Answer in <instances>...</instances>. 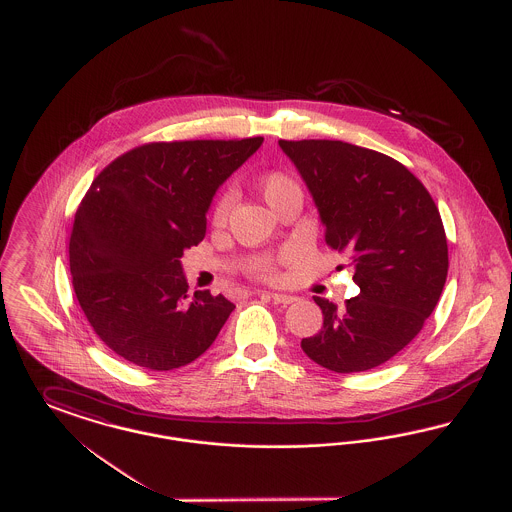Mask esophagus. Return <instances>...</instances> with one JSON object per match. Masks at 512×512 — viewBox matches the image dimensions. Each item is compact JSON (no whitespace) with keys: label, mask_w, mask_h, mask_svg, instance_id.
Masks as SVG:
<instances>
[{"label":"esophagus","mask_w":512,"mask_h":512,"mask_svg":"<svg viewBox=\"0 0 512 512\" xmlns=\"http://www.w3.org/2000/svg\"><path fill=\"white\" fill-rule=\"evenodd\" d=\"M270 297H272V301L274 303H278V305H292L297 301V297L295 295H288V293H270Z\"/></svg>","instance_id":"1"}]
</instances>
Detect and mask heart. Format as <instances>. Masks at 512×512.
<instances>
[{"mask_svg":"<svg viewBox=\"0 0 512 512\" xmlns=\"http://www.w3.org/2000/svg\"><path fill=\"white\" fill-rule=\"evenodd\" d=\"M257 188L261 190V194L267 199L268 205L274 207L280 197H284V195L292 192V190H297L299 182H297V178L293 176L292 172L284 171V169H270V171H265L259 176ZM230 209H232V194L224 192V194L219 195V199L213 205V213H211L213 222L219 224V226L224 224L228 220ZM293 253H295L293 247H286V249H282L276 255H268V253H265V255H255V257L249 259L247 270H249L251 276L261 278V280H278V276H280V263L290 261Z\"/></svg>","mask_w":512,"mask_h":512,"instance_id":"b5f03b06","label":"heart"}]
</instances>
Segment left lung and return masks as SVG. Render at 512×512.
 Wrapping results in <instances>:
<instances>
[{
  "mask_svg": "<svg viewBox=\"0 0 512 512\" xmlns=\"http://www.w3.org/2000/svg\"><path fill=\"white\" fill-rule=\"evenodd\" d=\"M307 182L326 245L353 265L359 295L336 307L315 295L320 332L309 359L349 374L384 365L422 330L443 292L449 255L438 205L403 163L340 140H280Z\"/></svg>",
  "mask_w": 512,
  "mask_h": 512,
  "instance_id": "1",
  "label": "left lung"
}]
</instances>
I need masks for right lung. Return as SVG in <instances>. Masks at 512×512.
<instances>
[{"label":"right lung","instance_id":"right-lung-1","mask_svg":"<svg viewBox=\"0 0 512 512\" xmlns=\"http://www.w3.org/2000/svg\"><path fill=\"white\" fill-rule=\"evenodd\" d=\"M261 144V136L144 144L111 161L82 197L69 242L74 293L124 361L180 368L219 336L234 303L188 292L180 257L205 238L217 188Z\"/></svg>","mask_w":512,"mask_h":512}]
</instances>
